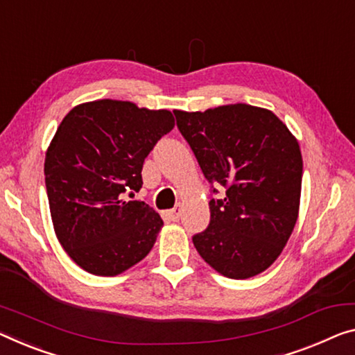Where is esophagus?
Instances as JSON below:
<instances>
[{
  "label": "esophagus",
  "mask_w": 355,
  "mask_h": 355,
  "mask_svg": "<svg viewBox=\"0 0 355 355\" xmlns=\"http://www.w3.org/2000/svg\"><path fill=\"white\" fill-rule=\"evenodd\" d=\"M181 212H182L181 208H173V209H170V211L166 212V216H168V219H170V220L178 222L179 217H181Z\"/></svg>",
  "instance_id": "esophagus-1"
}]
</instances>
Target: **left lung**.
Returning <instances> with one entry per match:
<instances>
[{
  "mask_svg": "<svg viewBox=\"0 0 355 355\" xmlns=\"http://www.w3.org/2000/svg\"><path fill=\"white\" fill-rule=\"evenodd\" d=\"M174 116L205 178L227 189L222 200L209 201V227L195 234L193 246L223 276L260 275L279 257L298 219L297 138L268 109L244 103Z\"/></svg>",
  "mask_w": 355,
  "mask_h": 355,
  "instance_id": "obj_1",
  "label": "left lung"
}]
</instances>
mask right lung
<instances>
[{"label":"right lung","mask_w":355,"mask_h":355,"mask_svg":"<svg viewBox=\"0 0 355 355\" xmlns=\"http://www.w3.org/2000/svg\"><path fill=\"white\" fill-rule=\"evenodd\" d=\"M174 127L166 109L96 100L74 106L46 152L44 174L53 230L76 265L117 276L154 248L163 220L139 192L149 152Z\"/></svg>","instance_id":"right-lung-1"}]
</instances>
